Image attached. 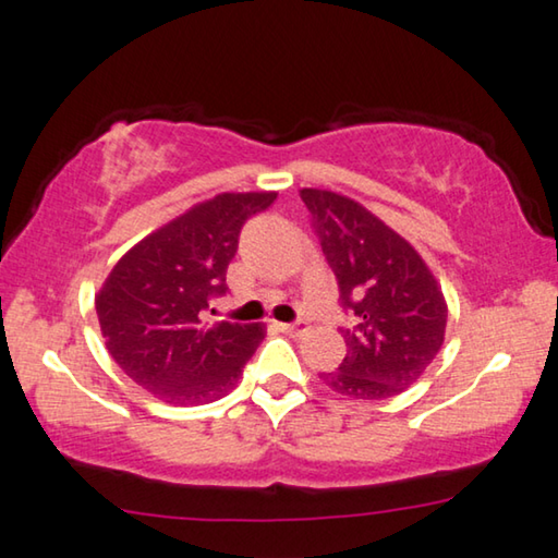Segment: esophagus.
Wrapping results in <instances>:
<instances>
[{
  "label": "esophagus",
  "instance_id": "34e87169",
  "mask_svg": "<svg viewBox=\"0 0 558 558\" xmlns=\"http://www.w3.org/2000/svg\"><path fill=\"white\" fill-rule=\"evenodd\" d=\"M282 332L293 335V338H303V335L311 330V325H307L305 320H295V323H282Z\"/></svg>",
  "mask_w": 558,
  "mask_h": 558
}]
</instances>
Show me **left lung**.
Here are the masks:
<instances>
[{
  "label": "left lung",
  "instance_id": "left-lung-1",
  "mask_svg": "<svg viewBox=\"0 0 558 558\" xmlns=\"http://www.w3.org/2000/svg\"><path fill=\"white\" fill-rule=\"evenodd\" d=\"M300 198L330 268L342 311L348 355L325 385L355 400H387L417 383L445 342L447 303L422 255L357 201L303 189Z\"/></svg>",
  "mask_w": 558,
  "mask_h": 558
}]
</instances>
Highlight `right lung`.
Returning <instances> with one entry per match:
<instances>
[{"instance_id":"obj_1","label":"right lung","mask_w":558,"mask_h":558,"mask_svg":"<svg viewBox=\"0 0 558 558\" xmlns=\"http://www.w3.org/2000/svg\"><path fill=\"white\" fill-rule=\"evenodd\" d=\"M278 193H220L136 243L96 295L106 350L136 385L173 404L218 400L265 338L258 323H206L245 220Z\"/></svg>"}]
</instances>
